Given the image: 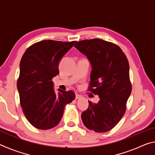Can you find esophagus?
<instances>
[{"label":"esophagus","instance_id":"esophagus-1","mask_svg":"<svg viewBox=\"0 0 155 155\" xmlns=\"http://www.w3.org/2000/svg\"><path fill=\"white\" fill-rule=\"evenodd\" d=\"M82 97L83 96L81 95H79V94H76V98H77V99H80V98H82Z\"/></svg>","mask_w":155,"mask_h":155}]
</instances>
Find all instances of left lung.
Wrapping results in <instances>:
<instances>
[{
  "label": "left lung",
  "mask_w": 155,
  "mask_h": 155,
  "mask_svg": "<svg viewBox=\"0 0 155 155\" xmlns=\"http://www.w3.org/2000/svg\"><path fill=\"white\" fill-rule=\"evenodd\" d=\"M74 47L90 62L92 70L88 90L100 98L98 103L88 101L89 107L81 119L88 129L107 132L124 115L132 90L128 59L118 46L101 39L78 41Z\"/></svg>",
  "instance_id": "8db88e82"
}]
</instances>
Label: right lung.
Returning a JSON list of instances; mask_svg holds the SVG:
<instances>
[{"mask_svg":"<svg viewBox=\"0 0 155 155\" xmlns=\"http://www.w3.org/2000/svg\"><path fill=\"white\" fill-rule=\"evenodd\" d=\"M76 41L43 40L31 45L20 64L17 87L26 118L38 129H51L62 118L65 106L75 99L72 91L53 89L52 78L59 74V64Z\"/></svg>","mask_w":155,"mask_h":155,"instance_id":"right-lung-1","label":"right lung"}]
</instances>
